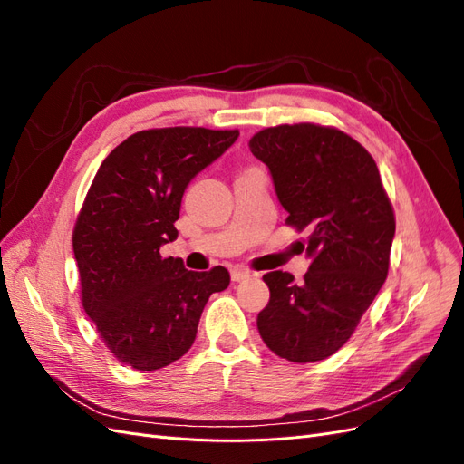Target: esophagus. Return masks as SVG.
<instances>
[{
    "label": "esophagus",
    "instance_id": "34e87169",
    "mask_svg": "<svg viewBox=\"0 0 464 464\" xmlns=\"http://www.w3.org/2000/svg\"><path fill=\"white\" fill-rule=\"evenodd\" d=\"M254 276V273L247 271V269H242V266H236V269H232V280L234 283H242V280H247Z\"/></svg>",
    "mask_w": 464,
    "mask_h": 464
}]
</instances>
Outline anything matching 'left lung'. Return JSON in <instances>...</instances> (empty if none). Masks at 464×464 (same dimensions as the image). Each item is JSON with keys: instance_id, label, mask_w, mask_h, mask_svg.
<instances>
[{"instance_id": "obj_1", "label": "left lung", "mask_w": 464, "mask_h": 464, "mask_svg": "<svg viewBox=\"0 0 464 464\" xmlns=\"http://www.w3.org/2000/svg\"><path fill=\"white\" fill-rule=\"evenodd\" d=\"M269 168L286 224L307 228L312 259L304 283L263 276L269 304L257 315L263 343L280 358L307 363L334 354L382 290L395 215L372 154L353 137L315 123L266 128L251 137Z\"/></svg>"}]
</instances>
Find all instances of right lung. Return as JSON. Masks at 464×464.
<instances>
[{
	"instance_id": "right-lung-1",
	"label": "right lung",
	"mask_w": 464,
	"mask_h": 464,
	"mask_svg": "<svg viewBox=\"0 0 464 464\" xmlns=\"http://www.w3.org/2000/svg\"><path fill=\"white\" fill-rule=\"evenodd\" d=\"M240 131H139L98 168L73 230L82 307L104 344L128 366L154 372L191 348L203 307L228 288L224 266L198 273L160 256L174 242L189 181Z\"/></svg>"
}]
</instances>
